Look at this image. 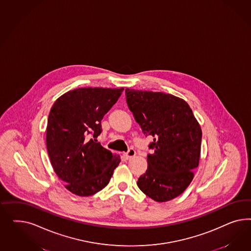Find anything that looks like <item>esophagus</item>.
Returning <instances> with one entry per match:
<instances>
[{
    "instance_id": "34e87169",
    "label": "esophagus",
    "mask_w": 251,
    "mask_h": 251,
    "mask_svg": "<svg viewBox=\"0 0 251 251\" xmlns=\"http://www.w3.org/2000/svg\"><path fill=\"white\" fill-rule=\"evenodd\" d=\"M136 154V152H135V150L134 149H132V148H130V149H129V151L127 152H124V158L125 159H130L131 157H133L134 155Z\"/></svg>"
}]
</instances>
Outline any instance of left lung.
<instances>
[{
    "mask_svg": "<svg viewBox=\"0 0 251 251\" xmlns=\"http://www.w3.org/2000/svg\"><path fill=\"white\" fill-rule=\"evenodd\" d=\"M126 101L146 136H152L148 167L137 181L139 189L155 201L179 196L199 166L201 129L189 104L162 92L126 88Z\"/></svg>",
    "mask_w": 251,
    "mask_h": 251,
    "instance_id": "obj_1",
    "label": "left lung"
}]
</instances>
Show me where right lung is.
<instances>
[{"instance_id": "obj_1", "label": "right lung", "mask_w": 251, "mask_h": 251, "mask_svg": "<svg viewBox=\"0 0 251 251\" xmlns=\"http://www.w3.org/2000/svg\"><path fill=\"white\" fill-rule=\"evenodd\" d=\"M123 90L78 88L63 94L50 109L48 153L56 175L77 196H91L104 189L121 162L120 155L106 150L96 138L101 133L103 117Z\"/></svg>"}]
</instances>
